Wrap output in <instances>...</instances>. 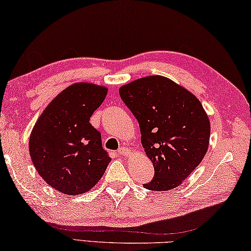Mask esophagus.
Returning <instances> with one entry per match:
<instances>
[{
    "label": "esophagus",
    "mask_w": 251,
    "mask_h": 251,
    "mask_svg": "<svg viewBox=\"0 0 251 251\" xmlns=\"http://www.w3.org/2000/svg\"><path fill=\"white\" fill-rule=\"evenodd\" d=\"M128 149H127L126 147H121L120 149H118V151H117V153L120 154V156H122V157H127V154H128Z\"/></svg>",
    "instance_id": "obj_1"
}]
</instances>
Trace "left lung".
Returning <instances> with one entry per match:
<instances>
[{"label": "left lung", "mask_w": 251, "mask_h": 251, "mask_svg": "<svg viewBox=\"0 0 251 251\" xmlns=\"http://www.w3.org/2000/svg\"><path fill=\"white\" fill-rule=\"evenodd\" d=\"M120 95L138 121L141 145L154 168L152 191L176 188L206 154L211 125L201 102L161 75L121 86Z\"/></svg>", "instance_id": "left-lung-1"}]
</instances>
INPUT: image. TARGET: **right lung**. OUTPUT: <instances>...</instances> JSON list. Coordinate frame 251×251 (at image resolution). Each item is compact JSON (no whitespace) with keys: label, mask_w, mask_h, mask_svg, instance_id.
Segmentation results:
<instances>
[{"label":"right lung","mask_w":251,"mask_h":251,"mask_svg":"<svg viewBox=\"0 0 251 251\" xmlns=\"http://www.w3.org/2000/svg\"><path fill=\"white\" fill-rule=\"evenodd\" d=\"M106 93L104 86L85 82L68 86L45 108L31 130V161L59 192L78 195L91 190L111 161L101 133L90 124Z\"/></svg>","instance_id":"add662e5"}]
</instances>
